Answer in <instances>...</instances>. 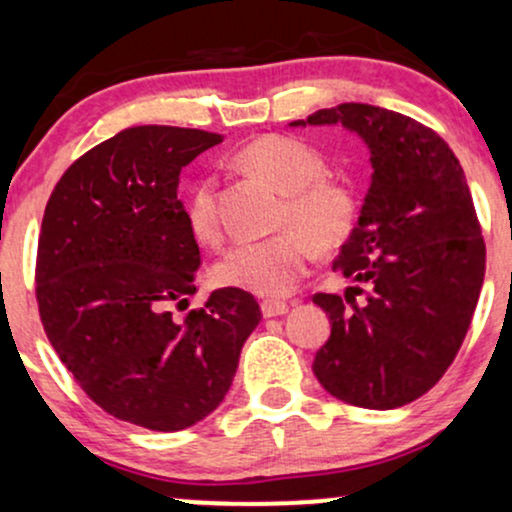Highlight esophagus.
Segmentation results:
<instances>
[{
  "mask_svg": "<svg viewBox=\"0 0 512 512\" xmlns=\"http://www.w3.org/2000/svg\"><path fill=\"white\" fill-rule=\"evenodd\" d=\"M286 313H289V303L274 301V298H269V301H262V315L264 317H276V315H286Z\"/></svg>",
  "mask_w": 512,
  "mask_h": 512,
  "instance_id": "obj_1",
  "label": "esophagus"
}]
</instances>
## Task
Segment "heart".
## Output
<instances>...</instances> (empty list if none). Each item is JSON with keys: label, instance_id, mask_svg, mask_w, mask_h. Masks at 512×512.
I'll return each mask as SVG.
<instances>
[{"label": "heart", "instance_id": "b5f03b06", "mask_svg": "<svg viewBox=\"0 0 512 512\" xmlns=\"http://www.w3.org/2000/svg\"><path fill=\"white\" fill-rule=\"evenodd\" d=\"M240 166L252 170L286 195L281 223H298L260 240H240L221 255L214 279L221 286L260 296H284L296 289L320 248H337L354 231L358 197L349 182L325 178V158L313 146L284 134L252 139L238 154ZM187 223L204 243L219 238L214 182L197 180L187 195Z\"/></svg>", "mask_w": 512, "mask_h": 512}]
</instances>
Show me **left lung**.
I'll return each mask as SVG.
<instances>
[{
    "instance_id": "left-lung-1",
    "label": "left lung",
    "mask_w": 512,
    "mask_h": 512,
    "mask_svg": "<svg viewBox=\"0 0 512 512\" xmlns=\"http://www.w3.org/2000/svg\"><path fill=\"white\" fill-rule=\"evenodd\" d=\"M301 125L346 127L373 166L332 264L351 286L313 296L332 325L313 373L354 407H404L455 361L484 284L486 245L462 166L433 129L395 110L342 103L291 122Z\"/></svg>"
}]
</instances>
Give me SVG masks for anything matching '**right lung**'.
Listing matches in <instances>:
<instances>
[{"instance_id":"1","label":"right lung","mask_w":512,"mask_h":512,"mask_svg":"<svg viewBox=\"0 0 512 512\" xmlns=\"http://www.w3.org/2000/svg\"><path fill=\"white\" fill-rule=\"evenodd\" d=\"M221 142L202 129H122L76 158L45 207V334L98 407L151 431H182L219 407L262 320L252 293L231 286L185 320L168 310L197 291L199 269L180 170Z\"/></svg>"}]
</instances>
